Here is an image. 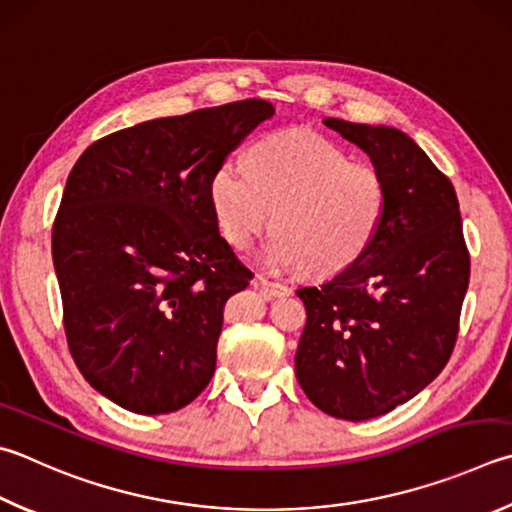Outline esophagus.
<instances>
[{"label":"esophagus","instance_id":"34e87169","mask_svg":"<svg viewBox=\"0 0 512 512\" xmlns=\"http://www.w3.org/2000/svg\"><path fill=\"white\" fill-rule=\"evenodd\" d=\"M257 284L262 288L264 297H284V295H291V288L282 282H273L268 280V277H257Z\"/></svg>","mask_w":512,"mask_h":512}]
</instances>
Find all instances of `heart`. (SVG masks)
<instances>
[{
    "label": "heart",
    "mask_w": 512,
    "mask_h": 512,
    "mask_svg": "<svg viewBox=\"0 0 512 512\" xmlns=\"http://www.w3.org/2000/svg\"><path fill=\"white\" fill-rule=\"evenodd\" d=\"M208 194L230 246L246 248L271 221L266 262L313 275L356 264L387 210L383 172L311 129L262 136L250 147L248 165L221 161Z\"/></svg>",
    "instance_id": "obj_1"
}]
</instances>
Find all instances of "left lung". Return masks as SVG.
Here are the masks:
<instances>
[{
    "instance_id": "8db88e82",
    "label": "left lung",
    "mask_w": 512,
    "mask_h": 512,
    "mask_svg": "<svg viewBox=\"0 0 512 512\" xmlns=\"http://www.w3.org/2000/svg\"><path fill=\"white\" fill-rule=\"evenodd\" d=\"M324 125L383 172L387 210L356 264L297 288L306 324L295 376L324 414L367 421L410 401L448 365L470 253L454 185L410 136L338 118Z\"/></svg>"
}]
</instances>
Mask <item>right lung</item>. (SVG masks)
<instances>
[{
    "instance_id": "add662e5",
    "label": "right lung",
    "mask_w": 512,
    "mask_h": 512,
    "mask_svg": "<svg viewBox=\"0 0 512 512\" xmlns=\"http://www.w3.org/2000/svg\"><path fill=\"white\" fill-rule=\"evenodd\" d=\"M275 114L248 98L156 118L82 152L53 221V266L71 358L109 401L170 414L217 367L224 304L253 273L221 237L215 167Z\"/></svg>"
}]
</instances>
